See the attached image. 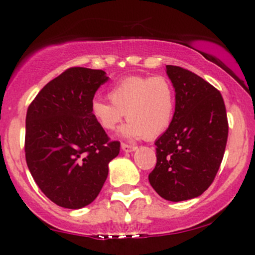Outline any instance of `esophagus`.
I'll return each mask as SVG.
<instances>
[{
    "instance_id": "34e87169",
    "label": "esophagus",
    "mask_w": 255,
    "mask_h": 255,
    "mask_svg": "<svg viewBox=\"0 0 255 255\" xmlns=\"http://www.w3.org/2000/svg\"><path fill=\"white\" fill-rule=\"evenodd\" d=\"M121 148L124 150V152H133L136 150L135 146H131V145H127V144H122Z\"/></svg>"
}]
</instances>
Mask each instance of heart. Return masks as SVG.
Here are the masks:
<instances>
[{
    "label": "heart",
    "instance_id": "b5f03b06",
    "mask_svg": "<svg viewBox=\"0 0 255 255\" xmlns=\"http://www.w3.org/2000/svg\"><path fill=\"white\" fill-rule=\"evenodd\" d=\"M109 102L95 99L91 114L107 131L118 128L125 118L121 135L128 139H154L168 129L174 119L176 97L172 84L163 75L128 77L108 93Z\"/></svg>",
    "mask_w": 255,
    "mask_h": 255
}]
</instances>
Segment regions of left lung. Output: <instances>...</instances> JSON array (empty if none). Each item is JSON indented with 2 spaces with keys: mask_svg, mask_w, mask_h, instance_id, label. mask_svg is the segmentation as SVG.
Listing matches in <instances>:
<instances>
[{
  "mask_svg": "<svg viewBox=\"0 0 255 255\" xmlns=\"http://www.w3.org/2000/svg\"><path fill=\"white\" fill-rule=\"evenodd\" d=\"M175 89L174 119L154 142L157 163L148 181L162 198L183 201L211 186L228 140V119L217 89L191 71L166 66Z\"/></svg>",
  "mask_w": 255,
  "mask_h": 255,
  "instance_id": "1",
  "label": "left lung"
}]
</instances>
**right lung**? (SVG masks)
Wrapping results in <instances>:
<instances>
[{
  "instance_id": "add662e5",
  "label": "right lung",
  "mask_w": 255,
  "mask_h": 255,
  "mask_svg": "<svg viewBox=\"0 0 255 255\" xmlns=\"http://www.w3.org/2000/svg\"><path fill=\"white\" fill-rule=\"evenodd\" d=\"M101 69L72 67L48 83L26 114L25 157L40 191L66 209L92 203L120 152L91 114Z\"/></svg>"
}]
</instances>
